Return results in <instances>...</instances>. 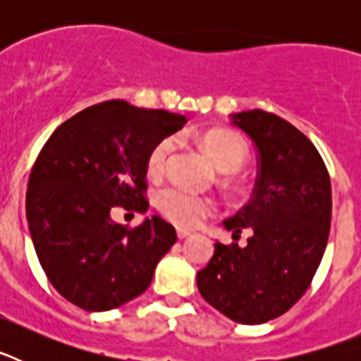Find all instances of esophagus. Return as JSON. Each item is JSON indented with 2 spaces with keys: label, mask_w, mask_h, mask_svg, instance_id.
Wrapping results in <instances>:
<instances>
[{
  "label": "esophagus",
  "mask_w": 361,
  "mask_h": 361,
  "mask_svg": "<svg viewBox=\"0 0 361 361\" xmlns=\"http://www.w3.org/2000/svg\"><path fill=\"white\" fill-rule=\"evenodd\" d=\"M191 235L190 229H183V228H177V237L183 240V238H188Z\"/></svg>",
  "instance_id": "34e87169"
}]
</instances>
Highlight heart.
Instances as JSON below:
<instances>
[{"mask_svg":"<svg viewBox=\"0 0 361 361\" xmlns=\"http://www.w3.org/2000/svg\"><path fill=\"white\" fill-rule=\"evenodd\" d=\"M175 146L177 139L171 135L162 137L161 141L153 145L146 159L149 173L159 175L164 171L171 153L175 152ZM204 146L212 155L216 168L224 173H235L240 170L250 155L247 142L238 133L226 132V130L209 132L204 137ZM155 204L166 219L178 226H195L215 212V200L178 184H168L161 188L155 193Z\"/></svg>","mask_w":361,"mask_h":361,"instance_id":"obj_1","label":"heart"}]
</instances>
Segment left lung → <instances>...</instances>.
Returning a JSON list of instances; mask_svg holds the SVG:
<instances>
[{"label":"left lung","mask_w":361,"mask_h":361,"mask_svg":"<svg viewBox=\"0 0 361 361\" xmlns=\"http://www.w3.org/2000/svg\"><path fill=\"white\" fill-rule=\"evenodd\" d=\"M253 141L258 177L253 197L224 226L231 244L215 253L197 286L204 300L238 324H266L298 302L324 257L331 228V178L318 149L282 117L264 110L233 114ZM247 228L248 245L236 240Z\"/></svg>","instance_id":"8db88e82"}]
</instances>
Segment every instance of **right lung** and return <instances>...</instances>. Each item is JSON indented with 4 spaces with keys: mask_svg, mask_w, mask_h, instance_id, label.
Here are the masks:
<instances>
[{
    "mask_svg": "<svg viewBox=\"0 0 361 361\" xmlns=\"http://www.w3.org/2000/svg\"><path fill=\"white\" fill-rule=\"evenodd\" d=\"M186 117L114 99L57 126L32 166L27 220L44 275L85 311H110L148 289L177 242L175 228L152 216L117 224V209L145 213L146 159Z\"/></svg>",
    "mask_w": 361,
    "mask_h": 361,
    "instance_id": "right-lung-1",
    "label": "right lung"
}]
</instances>
